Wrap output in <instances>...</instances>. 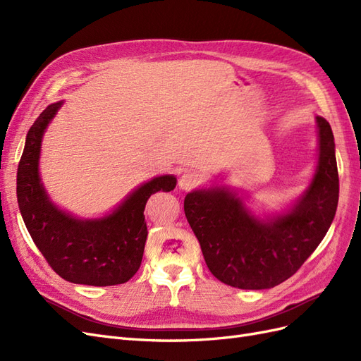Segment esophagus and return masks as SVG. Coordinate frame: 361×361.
Returning a JSON list of instances; mask_svg holds the SVG:
<instances>
[{"instance_id":"1","label":"esophagus","mask_w":361,"mask_h":361,"mask_svg":"<svg viewBox=\"0 0 361 361\" xmlns=\"http://www.w3.org/2000/svg\"><path fill=\"white\" fill-rule=\"evenodd\" d=\"M179 188L183 190V191H190L192 190L194 187H197L199 185V178L197 174H194L191 171H185L182 176L179 178Z\"/></svg>"}]
</instances>
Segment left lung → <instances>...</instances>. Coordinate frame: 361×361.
<instances>
[{"label":"left lung","instance_id":"left-lung-1","mask_svg":"<svg viewBox=\"0 0 361 361\" xmlns=\"http://www.w3.org/2000/svg\"><path fill=\"white\" fill-rule=\"evenodd\" d=\"M319 161L309 190L293 209L259 221L224 188L194 191L183 202L207 268L224 285L269 289L292 277L319 245L338 202V173L330 123L316 117Z\"/></svg>","mask_w":361,"mask_h":361}]
</instances>
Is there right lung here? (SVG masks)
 Listing matches in <instances>:
<instances>
[{"mask_svg": "<svg viewBox=\"0 0 361 361\" xmlns=\"http://www.w3.org/2000/svg\"><path fill=\"white\" fill-rule=\"evenodd\" d=\"M61 102L49 105L30 128L18 166L16 194L20 215L43 257L57 274L76 285L114 286L134 277L147 238L145 207L152 194L171 191L173 176L141 185L102 220L81 221L59 211L39 178L42 135Z\"/></svg>", "mask_w": 361, "mask_h": 361, "instance_id": "obj_1", "label": "right lung"}]
</instances>
